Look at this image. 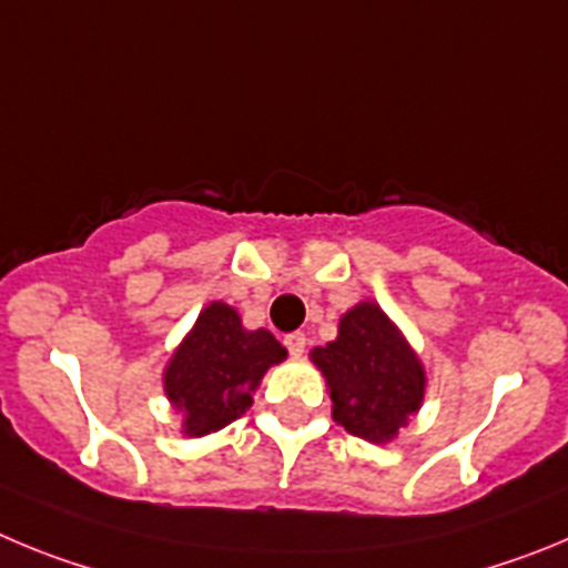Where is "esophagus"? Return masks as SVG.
Listing matches in <instances>:
<instances>
[{"instance_id":"34e87169","label":"esophagus","mask_w":568,"mask_h":568,"mask_svg":"<svg viewBox=\"0 0 568 568\" xmlns=\"http://www.w3.org/2000/svg\"><path fill=\"white\" fill-rule=\"evenodd\" d=\"M305 342H308V339H305V334H300V331H296V334L285 336L283 345L288 347V354H291V356H300V354H303V351H305Z\"/></svg>"}]
</instances>
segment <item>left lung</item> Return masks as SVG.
Instances as JSON below:
<instances>
[{"label":"left lung","instance_id":"8db88e82","mask_svg":"<svg viewBox=\"0 0 568 568\" xmlns=\"http://www.w3.org/2000/svg\"><path fill=\"white\" fill-rule=\"evenodd\" d=\"M331 387L334 422L351 436L390 442L424 398V371L379 305L359 303L339 322V336L314 347Z\"/></svg>","mask_w":568,"mask_h":568}]
</instances>
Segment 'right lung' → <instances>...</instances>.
Segmentation results:
<instances>
[{"instance_id": "add662e5", "label": "right lung", "mask_w": 568, "mask_h": 568, "mask_svg": "<svg viewBox=\"0 0 568 568\" xmlns=\"http://www.w3.org/2000/svg\"><path fill=\"white\" fill-rule=\"evenodd\" d=\"M285 359V347L268 331H246L237 311L212 303L172 356L163 385L183 413L189 436L221 430L252 407L263 373Z\"/></svg>"}]
</instances>
